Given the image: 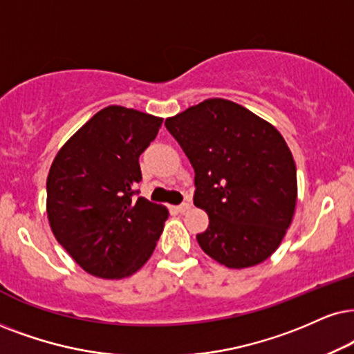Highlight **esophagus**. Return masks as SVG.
Returning a JSON list of instances; mask_svg holds the SVG:
<instances>
[{
    "instance_id": "34e87169",
    "label": "esophagus",
    "mask_w": 354,
    "mask_h": 354,
    "mask_svg": "<svg viewBox=\"0 0 354 354\" xmlns=\"http://www.w3.org/2000/svg\"><path fill=\"white\" fill-rule=\"evenodd\" d=\"M191 209V204L189 203H183V204H180V205H176V210L180 214H185V212H187V210Z\"/></svg>"
}]
</instances>
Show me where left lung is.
<instances>
[{
	"label": "left lung",
	"mask_w": 354,
	"mask_h": 354,
	"mask_svg": "<svg viewBox=\"0 0 354 354\" xmlns=\"http://www.w3.org/2000/svg\"><path fill=\"white\" fill-rule=\"evenodd\" d=\"M194 168V205L209 216L196 235L217 263L241 270L276 252L292 222L297 171L274 125L212 97L165 120Z\"/></svg>",
	"instance_id": "obj_1"
}]
</instances>
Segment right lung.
Masks as SVG:
<instances>
[{"label":"right lung","mask_w":354,"mask_h":354,"mask_svg":"<svg viewBox=\"0 0 354 354\" xmlns=\"http://www.w3.org/2000/svg\"><path fill=\"white\" fill-rule=\"evenodd\" d=\"M163 119L107 106L58 150L47 176V217L58 243L89 274L122 279L153 253L165 205L136 198L138 156Z\"/></svg>","instance_id":"obj_1"}]
</instances>
